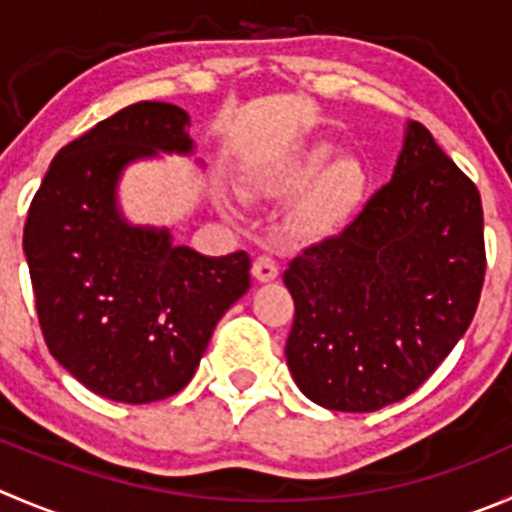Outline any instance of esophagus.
<instances>
[{
    "instance_id": "esophagus-1",
    "label": "esophagus",
    "mask_w": 512,
    "mask_h": 512,
    "mask_svg": "<svg viewBox=\"0 0 512 512\" xmlns=\"http://www.w3.org/2000/svg\"><path fill=\"white\" fill-rule=\"evenodd\" d=\"M253 276L259 281H274L276 276H279V264H276L271 256L261 253V256H256V261H253Z\"/></svg>"
}]
</instances>
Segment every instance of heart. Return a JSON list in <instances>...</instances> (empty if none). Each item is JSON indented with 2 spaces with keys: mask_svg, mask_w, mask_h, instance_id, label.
I'll return each mask as SVG.
<instances>
[{
  "mask_svg": "<svg viewBox=\"0 0 512 512\" xmlns=\"http://www.w3.org/2000/svg\"><path fill=\"white\" fill-rule=\"evenodd\" d=\"M329 159L332 150L316 145L259 183L261 191L271 196H291L309 188L294 208V226L299 231H332L362 206L369 180L364 165L352 155H342L332 164Z\"/></svg>",
  "mask_w": 512,
  "mask_h": 512,
  "instance_id": "obj_1",
  "label": "heart"
}]
</instances>
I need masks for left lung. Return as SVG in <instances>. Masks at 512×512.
I'll list each match as a JSON object with an SVG mask.
<instances>
[{
  "label": "left lung",
  "instance_id": "left-lung-1",
  "mask_svg": "<svg viewBox=\"0 0 512 512\" xmlns=\"http://www.w3.org/2000/svg\"><path fill=\"white\" fill-rule=\"evenodd\" d=\"M485 266L478 186L410 123L387 186L286 269V362L301 392L337 412L405 399L467 332Z\"/></svg>",
  "mask_w": 512,
  "mask_h": 512
}]
</instances>
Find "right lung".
I'll use <instances>...</instances> for the list:
<instances>
[{"label": "right lung", "instance_id": "right-lung-1", "mask_svg": "<svg viewBox=\"0 0 512 512\" xmlns=\"http://www.w3.org/2000/svg\"><path fill=\"white\" fill-rule=\"evenodd\" d=\"M191 118L135 102L67 143L24 223L34 309L52 357L87 389L145 405L191 382L218 319L251 286L246 251L208 259L118 216L130 160L191 150Z\"/></svg>", "mask_w": 512, "mask_h": 512}]
</instances>
